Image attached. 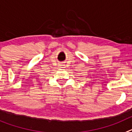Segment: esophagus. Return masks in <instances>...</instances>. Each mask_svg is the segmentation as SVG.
Returning <instances> with one entry per match:
<instances>
[{"label":"esophagus","mask_w":132,"mask_h":132,"mask_svg":"<svg viewBox=\"0 0 132 132\" xmlns=\"http://www.w3.org/2000/svg\"><path fill=\"white\" fill-rule=\"evenodd\" d=\"M61 66H62V67H62V68H65V65H61Z\"/></svg>","instance_id":"esophagus-1"}]
</instances>
